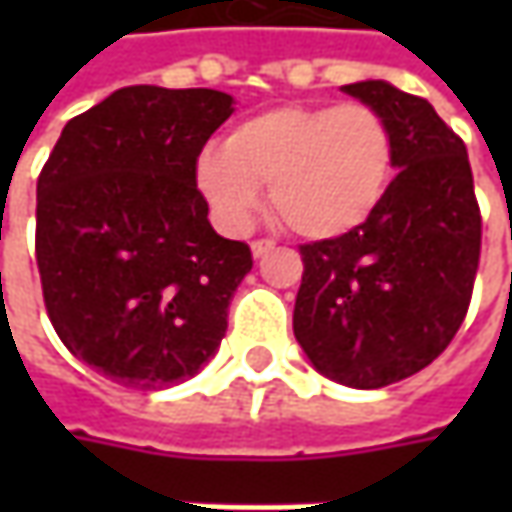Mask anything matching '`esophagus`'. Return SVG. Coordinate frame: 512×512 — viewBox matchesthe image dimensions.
<instances>
[{
	"label": "esophagus",
	"mask_w": 512,
	"mask_h": 512,
	"mask_svg": "<svg viewBox=\"0 0 512 512\" xmlns=\"http://www.w3.org/2000/svg\"><path fill=\"white\" fill-rule=\"evenodd\" d=\"M273 247H276V242H273V239H256V242L250 245V253H253V256L259 259V256H265V253H270Z\"/></svg>",
	"instance_id": "1"
}]
</instances>
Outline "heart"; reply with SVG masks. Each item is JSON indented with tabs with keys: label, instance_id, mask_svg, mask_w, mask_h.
Instances as JSON below:
<instances>
[{
	"label": "heart",
	"instance_id": "1",
	"mask_svg": "<svg viewBox=\"0 0 512 512\" xmlns=\"http://www.w3.org/2000/svg\"><path fill=\"white\" fill-rule=\"evenodd\" d=\"M396 168L393 130L379 110L282 105L250 116L225 145L199 153L193 179L213 219L245 233L262 207V185L287 225L307 239H336L382 205Z\"/></svg>",
	"mask_w": 512,
	"mask_h": 512
}]
</instances>
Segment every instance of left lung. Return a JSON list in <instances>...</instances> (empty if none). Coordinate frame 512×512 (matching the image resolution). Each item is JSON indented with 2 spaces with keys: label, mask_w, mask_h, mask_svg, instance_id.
<instances>
[{
  "label": "left lung",
  "mask_w": 512,
  "mask_h": 512,
  "mask_svg": "<svg viewBox=\"0 0 512 512\" xmlns=\"http://www.w3.org/2000/svg\"><path fill=\"white\" fill-rule=\"evenodd\" d=\"M393 130L396 179L362 227L302 245L293 333L333 382L376 390L419 373L462 327L482 250L464 142L384 79L344 85Z\"/></svg>",
  "instance_id": "obj_1"
}]
</instances>
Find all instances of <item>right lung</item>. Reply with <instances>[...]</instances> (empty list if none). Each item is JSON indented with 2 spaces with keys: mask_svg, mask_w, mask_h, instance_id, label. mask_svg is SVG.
Instances as JSON below:
<instances>
[{
  "mask_svg": "<svg viewBox=\"0 0 512 512\" xmlns=\"http://www.w3.org/2000/svg\"><path fill=\"white\" fill-rule=\"evenodd\" d=\"M233 113L222 90L133 85L73 116L36 185L45 307L76 359L162 390L219 350L253 259L219 236L193 170Z\"/></svg>",
  "mask_w": 512,
  "mask_h": 512,
  "instance_id": "1",
  "label": "right lung"
}]
</instances>
